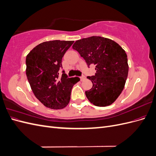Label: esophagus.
Here are the masks:
<instances>
[{"mask_svg": "<svg viewBox=\"0 0 156 156\" xmlns=\"http://www.w3.org/2000/svg\"><path fill=\"white\" fill-rule=\"evenodd\" d=\"M85 79H86V77L85 76H83H83H81V77H80V79H81V81H83V80H84Z\"/></svg>", "mask_w": 156, "mask_h": 156, "instance_id": "1", "label": "esophagus"}]
</instances>
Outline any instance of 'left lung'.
Segmentation results:
<instances>
[{
  "label": "left lung",
  "mask_w": 156,
  "mask_h": 156,
  "mask_svg": "<svg viewBox=\"0 0 156 156\" xmlns=\"http://www.w3.org/2000/svg\"><path fill=\"white\" fill-rule=\"evenodd\" d=\"M72 48L88 66H96L95 75L87 77L93 84L92 88L85 92L89 101L98 107L111 105L123 90L128 75L126 51L115 41L101 36L77 40Z\"/></svg>",
  "instance_id": "obj_1"
}]
</instances>
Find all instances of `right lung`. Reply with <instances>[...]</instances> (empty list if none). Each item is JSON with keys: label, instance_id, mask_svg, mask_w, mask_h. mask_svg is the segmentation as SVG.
I'll return each mask as SVG.
<instances>
[{"label": "right lung", "instance_id": "1", "mask_svg": "<svg viewBox=\"0 0 156 156\" xmlns=\"http://www.w3.org/2000/svg\"><path fill=\"white\" fill-rule=\"evenodd\" d=\"M74 41L53 40L36 46L26 58V75L36 98L46 107L61 109L70 100L71 92L79 77L68 78L59 69L62 59ZM64 73V71H63Z\"/></svg>", "mask_w": 156, "mask_h": 156}]
</instances>
